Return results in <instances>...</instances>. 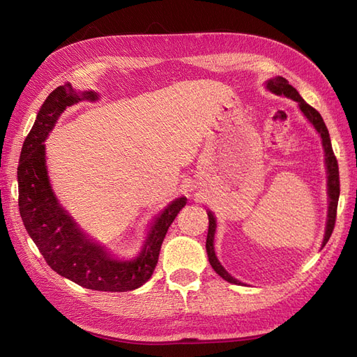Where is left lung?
Wrapping results in <instances>:
<instances>
[{
	"mask_svg": "<svg viewBox=\"0 0 357 357\" xmlns=\"http://www.w3.org/2000/svg\"><path fill=\"white\" fill-rule=\"evenodd\" d=\"M266 88L277 93V95H284L287 98L295 100L299 105L301 112L305 114V117L308 121L314 125V128L317 129V132L321 137V143L323 147H325V156H326V168H328V195H329V213H328V223H326V234H325V240H323V245L325 247L326 243L329 241L332 231L335 228V220H337V207H338V198H340V171H338V160L333 155L332 150V144H331V138H329V131L323 122V119L320 116V113L311 107L310 104H307L302 96L298 93V91L294 88V86L289 84V82L283 77H275L268 80ZM214 232H215V220L213 218V214L208 211V234H207V243H205V248H207V255H208V261L210 265L213 266V269L218 273L223 280L234 284H240L234 277H231L228 273L225 271V268L220 265V262L218 261L214 253V245H213V240H214Z\"/></svg>",
	"mask_w": 357,
	"mask_h": 357,
	"instance_id": "left-lung-1",
	"label": "left lung"
}]
</instances>
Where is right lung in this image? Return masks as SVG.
Returning a JSON list of instances; mask_svg holds the SVG:
<instances>
[{"label":"right lung","instance_id":"obj_1","mask_svg":"<svg viewBox=\"0 0 357 357\" xmlns=\"http://www.w3.org/2000/svg\"><path fill=\"white\" fill-rule=\"evenodd\" d=\"M96 98L95 92H77L71 83H66L53 91L41 105L20 152L19 211L25 229L53 271L86 289L128 291L143 286L152 277L162 241L188 199L178 198L162 211L149 234L144 250L135 261H116L105 253L104 247L86 238L53 195L43 142L67 107Z\"/></svg>","mask_w":357,"mask_h":357}]
</instances>
